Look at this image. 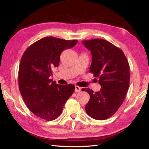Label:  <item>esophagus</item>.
I'll return each mask as SVG.
<instances>
[{"mask_svg":"<svg viewBox=\"0 0 149 149\" xmlns=\"http://www.w3.org/2000/svg\"><path fill=\"white\" fill-rule=\"evenodd\" d=\"M81 90V88L78 86H75V92H79V91Z\"/></svg>","mask_w":149,"mask_h":149,"instance_id":"esophagus-1","label":"esophagus"}]
</instances>
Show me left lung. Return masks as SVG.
<instances>
[{
	"mask_svg": "<svg viewBox=\"0 0 149 149\" xmlns=\"http://www.w3.org/2000/svg\"><path fill=\"white\" fill-rule=\"evenodd\" d=\"M82 42L92 55L90 72L101 86L95 93L90 88L82 89L90 97L85 110L91 118L106 120L116 112L125 99L130 83L129 63L121 49L105 40Z\"/></svg>",
	"mask_w": 149,
	"mask_h": 149,
	"instance_id": "1",
	"label": "left lung"
}]
</instances>
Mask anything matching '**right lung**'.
<instances>
[{"label": "right lung", "mask_w": 149, "mask_h": 149, "mask_svg": "<svg viewBox=\"0 0 149 149\" xmlns=\"http://www.w3.org/2000/svg\"><path fill=\"white\" fill-rule=\"evenodd\" d=\"M77 40L46 37L29 46L22 56L18 70V85L28 108L36 116L51 121L61 115L75 86L57 84L50 79L58 67L63 50L72 48Z\"/></svg>", "instance_id": "right-lung-1"}]
</instances>
